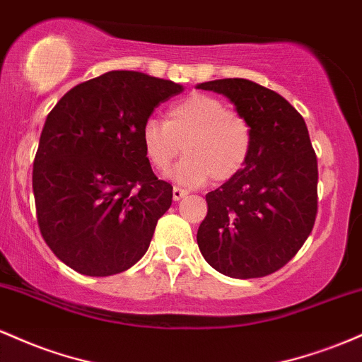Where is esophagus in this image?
<instances>
[{
    "mask_svg": "<svg viewBox=\"0 0 362 362\" xmlns=\"http://www.w3.org/2000/svg\"><path fill=\"white\" fill-rule=\"evenodd\" d=\"M182 197H186V192H185V189L176 188V186H174V189H173V198H174V202H180Z\"/></svg>",
    "mask_w": 362,
    "mask_h": 362,
    "instance_id": "obj_1",
    "label": "esophagus"
}]
</instances>
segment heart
I'll return each instance as SVG.
<instances>
[{"label": "heart", "mask_w": 362, "mask_h": 362, "mask_svg": "<svg viewBox=\"0 0 362 362\" xmlns=\"http://www.w3.org/2000/svg\"><path fill=\"white\" fill-rule=\"evenodd\" d=\"M141 148L153 169L168 170L185 150L170 176L182 186H200L212 177L226 182L241 173L253 147V128L222 100L193 93L170 104L165 121L150 117L140 132Z\"/></svg>", "instance_id": "1"}]
</instances>
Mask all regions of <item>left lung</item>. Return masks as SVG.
<instances>
[{"label":"left lung","mask_w":362,"mask_h":362,"mask_svg":"<svg viewBox=\"0 0 362 362\" xmlns=\"http://www.w3.org/2000/svg\"><path fill=\"white\" fill-rule=\"evenodd\" d=\"M197 88L226 95L253 128L245 168L205 197L198 247L227 277H265L301 250L315 226L318 162L306 123L282 95L251 80H214Z\"/></svg>","instance_id":"8db88e82"}]
</instances>
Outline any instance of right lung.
I'll use <instances>...</instances> for the list:
<instances>
[{"label": "right lung", "mask_w": 362, "mask_h": 362, "mask_svg": "<svg viewBox=\"0 0 362 362\" xmlns=\"http://www.w3.org/2000/svg\"><path fill=\"white\" fill-rule=\"evenodd\" d=\"M182 85L107 71L64 93L40 133L32 188L46 245L90 277L128 270L147 253L173 186L153 174L140 132Z\"/></svg>", "instance_id": "right-lung-1"}]
</instances>
